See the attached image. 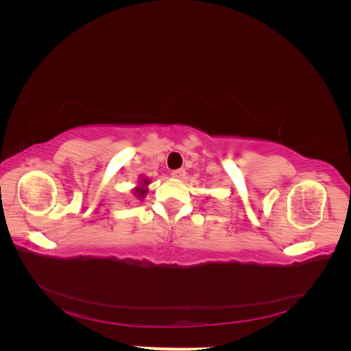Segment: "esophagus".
<instances>
[{
    "instance_id": "34e87169",
    "label": "esophagus",
    "mask_w": 351,
    "mask_h": 351,
    "mask_svg": "<svg viewBox=\"0 0 351 351\" xmlns=\"http://www.w3.org/2000/svg\"><path fill=\"white\" fill-rule=\"evenodd\" d=\"M171 176L173 177H176V178H183L184 176H186V171L183 168H180V169H174V171L171 173Z\"/></svg>"
}]
</instances>
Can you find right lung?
Segmentation results:
<instances>
[{
	"label": "right lung",
	"mask_w": 351,
	"mask_h": 351,
	"mask_svg": "<svg viewBox=\"0 0 351 351\" xmlns=\"http://www.w3.org/2000/svg\"><path fill=\"white\" fill-rule=\"evenodd\" d=\"M146 184H149V180H146V178H143V182H142V186H137L136 189H134V193L137 195V196H141V197H143L146 193H147V189L145 187Z\"/></svg>",
	"instance_id": "obj_1"
}]
</instances>
